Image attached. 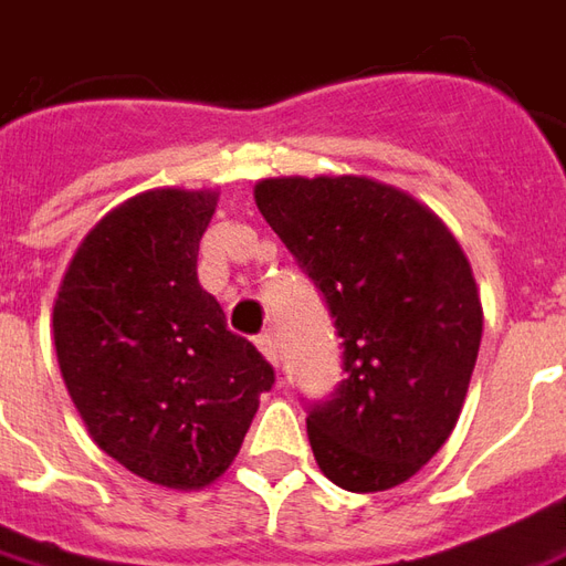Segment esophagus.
<instances>
[{"mask_svg": "<svg viewBox=\"0 0 566 566\" xmlns=\"http://www.w3.org/2000/svg\"><path fill=\"white\" fill-rule=\"evenodd\" d=\"M254 343H256V349L263 352V355L270 358L272 365L279 361V343H275V337H272L270 331H266V334H260V337H256Z\"/></svg>", "mask_w": 566, "mask_h": 566, "instance_id": "esophagus-1", "label": "esophagus"}]
</instances>
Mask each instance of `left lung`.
Returning a JSON list of instances; mask_svg holds the SVG:
<instances>
[{"instance_id": "1", "label": "left lung", "mask_w": 566, "mask_h": 566, "mask_svg": "<svg viewBox=\"0 0 566 566\" xmlns=\"http://www.w3.org/2000/svg\"><path fill=\"white\" fill-rule=\"evenodd\" d=\"M254 199L343 339L337 389L306 405L318 469L352 493L405 484L453 432L475 370L469 260L429 208L367 177H275Z\"/></svg>"}]
</instances>
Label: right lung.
Here are the masks:
<instances>
[{"label": "right lung", "mask_w": 566, "mask_h": 566, "mask_svg": "<svg viewBox=\"0 0 566 566\" xmlns=\"http://www.w3.org/2000/svg\"><path fill=\"white\" fill-rule=\"evenodd\" d=\"M214 205L187 189L118 205L78 244L54 303L63 382L91 438L161 488L223 475L275 382L199 284Z\"/></svg>", "instance_id": "add662e5"}]
</instances>
